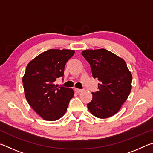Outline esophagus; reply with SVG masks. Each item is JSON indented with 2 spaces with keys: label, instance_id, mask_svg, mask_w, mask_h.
Instances as JSON below:
<instances>
[{
  "label": "esophagus",
  "instance_id": "esophagus-1",
  "mask_svg": "<svg viewBox=\"0 0 153 153\" xmlns=\"http://www.w3.org/2000/svg\"><path fill=\"white\" fill-rule=\"evenodd\" d=\"M82 91V89H78V88H75V92L76 93H79Z\"/></svg>",
  "mask_w": 153,
  "mask_h": 153
}]
</instances>
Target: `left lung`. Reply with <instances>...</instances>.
I'll list each match as a JSON object with an SVG mask.
<instances>
[{"mask_svg": "<svg viewBox=\"0 0 153 153\" xmlns=\"http://www.w3.org/2000/svg\"><path fill=\"white\" fill-rule=\"evenodd\" d=\"M82 56L88 62L92 77L98 78V91L92 92L87 105L95 117H110L120 109L131 89L132 76L123 59L106 49L85 50Z\"/></svg>", "mask_w": 153, "mask_h": 153, "instance_id": "obj_1", "label": "left lung"}]
</instances>
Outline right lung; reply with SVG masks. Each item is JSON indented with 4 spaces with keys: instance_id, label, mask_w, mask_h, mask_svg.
<instances>
[{
    "instance_id": "obj_1",
    "label": "right lung",
    "mask_w": 153,
    "mask_h": 153,
    "mask_svg": "<svg viewBox=\"0 0 153 153\" xmlns=\"http://www.w3.org/2000/svg\"><path fill=\"white\" fill-rule=\"evenodd\" d=\"M74 53L73 50L50 49L27 65L22 79L25 98L31 107L45 120L60 119L74 97L73 90L55 85V82L63 77L65 65Z\"/></svg>"
}]
</instances>
